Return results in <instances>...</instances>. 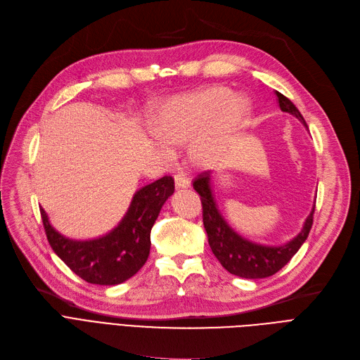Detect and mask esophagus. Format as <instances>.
<instances>
[{"label":"esophagus","mask_w":360,"mask_h":360,"mask_svg":"<svg viewBox=\"0 0 360 360\" xmlns=\"http://www.w3.org/2000/svg\"><path fill=\"white\" fill-rule=\"evenodd\" d=\"M174 186H176L177 191L187 189V187L191 186V181H189V179H187V177L177 174V176H174Z\"/></svg>","instance_id":"esophagus-1"}]
</instances>
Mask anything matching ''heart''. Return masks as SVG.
<instances>
[{
	"label": "heart",
	"mask_w": 360,
	"mask_h": 360,
	"mask_svg": "<svg viewBox=\"0 0 360 360\" xmlns=\"http://www.w3.org/2000/svg\"><path fill=\"white\" fill-rule=\"evenodd\" d=\"M245 102L222 86H212L171 99L160 111L153 130L162 143L192 142V155L210 161L221 142L240 124Z\"/></svg>",
	"instance_id": "1"
}]
</instances>
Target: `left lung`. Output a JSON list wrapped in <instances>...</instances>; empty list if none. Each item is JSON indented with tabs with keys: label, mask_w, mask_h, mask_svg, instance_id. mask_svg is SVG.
I'll return each mask as SVG.
<instances>
[{
	"label": "left lung",
	"mask_w": 360,
	"mask_h": 360,
	"mask_svg": "<svg viewBox=\"0 0 360 360\" xmlns=\"http://www.w3.org/2000/svg\"><path fill=\"white\" fill-rule=\"evenodd\" d=\"M281 111L295 115L306 126L304 118L295 107V104L283 94L277 92ZM307 129V126H306ZM211 171H205L193 181L195 191L200 195L203 226L208 234V243L215 258L230 274L242 278H266L278 272L293 256L309 236L314 222L315 205L303 222L300 233L292 240L280 246H268L248 240L243 236L234 231L229 222L218 211L217 202L211 189Z\"/></svg>",
	"instance_id": "obj_1"
}]
</instances>
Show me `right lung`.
<instances>
[{
    "mask_svg": "<svg viewBox=\"0 0 360 360\" xmlns=\"http://www.w3.org/2000/svg\"><path fill=\"white\" fill-rule=\"evenodd\" d=\"M174 193L173 177L165 176L133 195L130 207L108 234L91 240H75L58 233L42 207L46 238L58 258L76 276L91 284L115 285L129 280L146 262L150 230L165 200Z\"/></svg>",
    "mask_w": 360,
    "mask_h": 360,
    "instance_id": "right-lung-1",
    "label": "right lung"
}]
</instances>
